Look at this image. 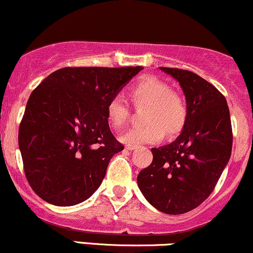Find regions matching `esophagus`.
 I'll use <instances>...</instances> for the list:
<instances>
[{
  "label": "esophagus",
  "instance_id": "1",
  "mask_svg": "<svg viewBox=\"0 0 253 253\" xmlns=\"http://www.w3.org/2000/svg\"><path fill=\"white\" fill-rule=\"evenodd\" d=\"M126 149L129 150V151H133V150L136 149V146H135V145H126Z\"/></svg>",
  "mask_w": 253,
  "mask_h": 253
}]
</instances>
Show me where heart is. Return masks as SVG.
Masks as SVG:
<instances>
[{
	"instance_id": "1",
	"label": "heart",
	"mask_w": 253,
	"mask_h": 253,
	"mask_svg": "<svg viewBox=\"0 0 253 253\" xmlns=\"http://www.w3.org/2000/svg\"><path fill=\"white\" fill-rule=\"evenodd\" d=\"M130 97L136 107H147L144 113L143 127H132L121 135L127 145L158 143L164 136L175 135L187 121V106L178 94L172 91L168 83L152 76L141 78L130 89ZM129 115L126 100L115 95L107 104V119L113 128H120Z\"/></svg>"
}]
</instances>
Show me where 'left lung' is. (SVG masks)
Listing matches in <instances>:
<instances>
[{
  "label": "left lung",
  "instance_id": "8db88e82",
  "mask_svg": "<svg viewBox=\"0 0 253 253\" xmlns=\"http://www.w3.org/2000/svg\"><path fill=\"white\" fill-rule=\"evenodd\" d=\"M179 83L187 121L171 144L151 149L153 161L139 172L138 187L156 210L187 213L211 195L232 152V126L226 98L213 84L182 69L161 68Z\"/></svg>",
  "mask_w": 253,
  "mask_h": 253
}]
</instances>
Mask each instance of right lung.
<instances>
[{
  "label": "right lung",
  "instance_id": "add662e5",
  "mask_svg": "<svg viewBox=\"0 0 253 253\" xmlns=\"http://www.w3.org/2000/svg\"><path fill=\"white\" fill-rule=\"evenodd\" d=\"M143 69L64 68L33 90L19 147L26 178L43 201L68 207L97 190L112 157L124 150L110 132L107 104Z\"/></svg>",
  "mask_w": 253,
  "mask_h": 253
}]
</instances>
